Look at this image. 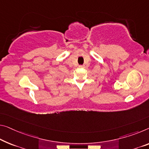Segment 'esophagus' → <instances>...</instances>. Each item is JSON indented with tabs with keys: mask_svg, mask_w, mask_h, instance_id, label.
<instances>
[{
	"mask_svg": "<svg viewBox=\"0 0 149 149\" xmlns=\"http://www.w3.org/2000/svg\"><path fill=\"white\" fill-rule=\"evenodd\" d=\"M80 68H84V65H79Z\"/></svg>",
	"mask_w": 149,
	"mask_h": 149,
	"instance_id": "34e87169",
	"label": "esophagus"
}]
</instances>
